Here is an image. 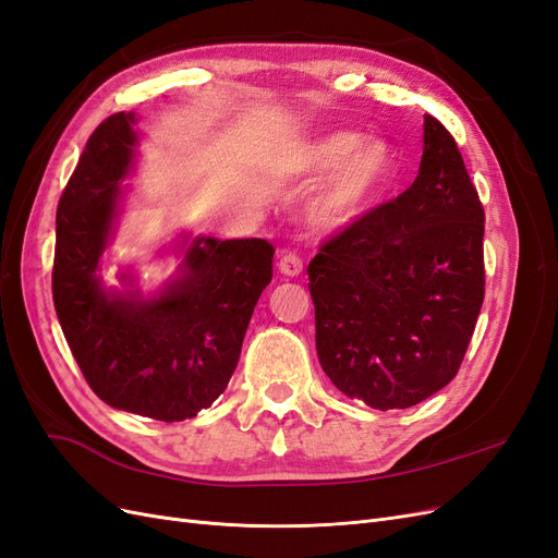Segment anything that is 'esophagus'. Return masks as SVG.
I'll list each match as a JSON object with an SVG mask.
<instances>
[{
	"mask_svg": "<svg viewBox=\"0 0 558 558\" xmlns=\"http://www.w3.org/2000/svg\"><path fill=\"white\" fill-rule=\"evenodd\" d=\"M279 269L286 277H298L302 272V256L295 248L283 251V256L279 258Z\"/></svg>",
	"mask_w": 558,
	"mask_h": 558,
	"instance_id": "obj_1",
	"label": "esophagus"
}]
</instances>
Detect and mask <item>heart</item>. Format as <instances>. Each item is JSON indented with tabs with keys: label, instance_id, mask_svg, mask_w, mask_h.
Listing matches in <instances>:
<instances>
[{
	"label": "heart",
	"instance_id": "obj_1",
	"mask_svg": "<svg viewBox=\"0 0 558 558\" xmlns=\"http://www.w3.org/2000/svg\"><path fill=\"white\" fill-rule=\"evenodd\" d=\"M326 189L314 202V218L326 228H344L361 218L381 195L391 174V154L379 142H361L351 132L320 137L307 150L310 170H330Z\"/></svg>",
	"mask_w": 558,
	"mask_h": 558
}]
</instances>
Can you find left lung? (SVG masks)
<instances>
[{"mask_svg":"<svg viewBox=\"0 0 558 558\" xmlns=\"http://www.w3.org/2000/svg\"><path fill=\"white\" fill-rule=\"evenodd\" d=\"M307 275L318 363L342 393L404 410L456 377L484 302V207L437 118L410 189L337 230Z\"/></svg>","mask_w":558,"mask_h":558,"instance_id":"1","label":"left lung"}]
</instances>
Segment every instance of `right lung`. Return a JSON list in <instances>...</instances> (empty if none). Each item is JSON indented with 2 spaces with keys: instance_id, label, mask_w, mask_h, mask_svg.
<instances>
[{
  "instance_id": "1",
  "label": "right lung",
  "mask_w": 558,
  "mask_h": 558,
  "mask_svg": "<svg viewBox=\"0 0 558 558\" xmlns=\"http://www.w3.org/2000/svg\"><path fill=\"white\" fill-rule=\"evenodd\" d=\"M132 113L99 123L66 181L56 216L53 302L74 359L99 400L156 421L211 408L238 367L253 307L272 281L265 240H195L189 272L150 302L109 298L95 277L128 172ZM206 246L202 247L201 242Z\"/></svg>"
}]
</instances>
